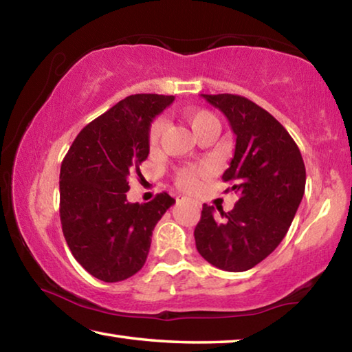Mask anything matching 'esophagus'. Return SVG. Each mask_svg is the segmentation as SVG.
<instances>
[{
  "instance_id": "34e87169",
  "label": "esophagus",
  "mask_w": 352,
  "mask_h": 352,
  "mask_svg": "<svg viewBox=\"0 0 352 352\" xmlns=\"http://www.w3.org/2000/svg\"><path fill=\"white\" fill-rule=\"evenodd\" d=\"M184 200H188L186 197H184V195H178V197H177V201H184Z\"/></svg>"
}]
</instances>
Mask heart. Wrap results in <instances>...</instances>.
I'll use <instances>...</instances> for the list:
<instances>
[{"label":"heart","mask_w":352,"mask_h":352,"mask_svg":"<svg viewBox=\"0 0 352 352\" xmlns=\"http://www.w3.org/2000/svg\"><path fill=\"white\" fill-rule=\"evenodd\" d=\"M184 118L188 119V122L190 124V127H192L195 135H199L201 130L206 129L208 126H211V124H219L216 116L206 110L186 111L184 113ZM164 130H166L164 118L155 119L151 129H148V146H151L152 148L157 147L160 144V141H162V138H163ZM205 174H206L205 168H199V169L183 168L177 172L175 182L178 186L183 189H194V188H197V184H199V177L205 175Z\"/></svg>","instance_id":"obj_1"}]
</instances>
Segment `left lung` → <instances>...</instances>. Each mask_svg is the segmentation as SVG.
<instances>
[{"label": "left lung", "mask_w": 352, "mask_h": 352, "mask_svg": "<svg viewBox=\"0 0 352 352\" xmlns=\"http://www.w3.org/2000/svg\"><path fill=\"white\" fill-rule=\"evenodd\" d=\"M228 119L234 157L222 180L239 194L225 212L204 205L194 230L204 258L226 272L253 269L275 250L305 195L306 168L296 142L269 111L237 94H201Z\"/></svg>", "instance_id": "left-lung-1"}]
</instances>
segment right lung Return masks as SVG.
Masks as SVG:
<instances>
[{"label":"right lung","instance_id":"obj_1","mask_svg":"<svg viewBox=\"0 0 352 352\" xmlns=\"http://www.w3.org/2000/svg\"><path fill=\"white\" fill-rule=\"evenodd\" d=\"M174 96L132 94L80 130L60 168L62 231L76 261L90 275L118 283L140 272L152 231L175 204L168 192L129 204V177L148 155L153 118Z\"/></svg>","mask_w":352,"mask_h":352}]
</instances>
